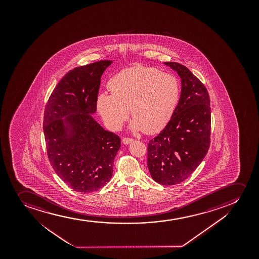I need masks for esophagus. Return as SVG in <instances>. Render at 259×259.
Masks as SVG:
<instances>
[{
    "instance_id": "1",
    "label": "esophagus",
    "mask_w": 259,
    "mask_h": 259,
    "mask_svg": "<svg viewBox=\"0 0 259 259\" xmlns=\"http://www.w3.org/2000/svg\"><path fill=\"white\" fill-rule=\"evenodd\" d=\"M132 142H133L132 138H128V137H123L122 138V143H124V144H130Z\"/></svg>"
}]
</instances>
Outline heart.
Returning <instances> with one entry per match:
<instances>
[{
  "mask_svg": "<svg viewBox=\"0 0 259 259\" xmlns=\"http://www.w3.org/2000/svg\"><path fill=\"white\" fill-rule=\"evenodd\" d=\"M110 93L97 98V108L105 124L119 130L132 116L131 128L154 134L169 122L178 105L181 87L174 75L155 67L131 66L122 70L108 83Z\"/></svg>",
  "mask_w": 259,
  "mask_h": 259,
  "instance_id": "heart-1",
  "label": "heart"
}]
</instances>
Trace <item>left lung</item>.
I'll use <instances>...</instances> for the list:
<instances>
[{
    "label": "left lung",
    "instance_id": "1",
    "mask_svg": "<svg viewBox=\"0 0 259 259\" xmlns=\"http://www.w3.org/2000/svg\"><path fill=\"white\" fill-rule=\"evenodd\" d=\"M181 77L182 93L166 127L148 145V167L159 184L176 185L188 178L208 152L211 108L205 85L186 66L164 62Z\"/></svg>",
    "mask_w": 259,
    "mask_h": 259
}]
</instances>
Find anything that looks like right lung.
Instances as JSON below:
<instances>
[{
  "instance_id": "1",
  "label": "right lung",
  "mask_w": 259,
  "mask_h": 259,
  "mask_svg": "<svg viewBox=\"0 0 259 259\" xmlns=\"http://www.w3.org/2000/svg\"><path fill=\"white\" fill-rule=\"evenodd\" d=\"M110 60L67 72L46 105L43 122L48 156L58 176L78 193H92L110 182L118 136L95 119L101 77Z\"/></svg>"
}]
</instances>
